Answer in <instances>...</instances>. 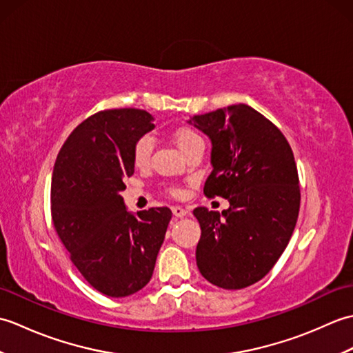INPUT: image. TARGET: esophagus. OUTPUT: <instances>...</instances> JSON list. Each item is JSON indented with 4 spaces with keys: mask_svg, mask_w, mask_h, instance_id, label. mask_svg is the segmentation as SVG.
<instances>
[{
    "mask_svg": "<svg viewBox=\"0 0 353 353\" xmlns=\"http://www.w3.org/2000/svg\"><path fill=\"white\" fill-rule=\"evenodd\" d=\"M172 214H174V216H179V219H182V216H185L186 214H188V211H186V209L182 208V206H174V208H172Z\"/></svg>",
    "mask_w": 353,
    "mask_h": 353,
    "instance_id": "esophagus-1",
    "label": "esophagus"
}]
</instances>
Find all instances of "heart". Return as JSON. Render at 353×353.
<instances>
[{"label":"heart","instance_id":"heart-1","mask_svg":"<svg viewBox=\"0 0 353 353\" xmlns=\"http://www.w3.org/2000/svg\"><path fill=\"white\" fill-rule=\"evenodd\" d=\"M172 139H174L176 145L181 148V152H186V150L191 148L192 145L196 144H203V139H201L200 134L191 129V127H179V129L174 130L172 133ZM152 152H153V139L148 137V134H144L133 145V152H132V157H133V163L137 165L138 168H144L150 162V157H152ZM172 194H177V190H172Z\"/></svg>","mask_w":353,"mask_h":353}]
</instances>
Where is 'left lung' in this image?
<instances>
[{
  "label": "left lung",
  "mask_w": 353,
  "mask_h": 353,
  "mask_svg": "<svg viewBox=\"0 0 353 353\" xmlns=\"http://www.w3.org/2000/svg\"><path fill=\"white\" fill-rule=\"evenodd\" d=\"M212 142L206 197L229 209H194L201 236V276L224 290L261 281L281 258L296 228L301 188L294 154L277 127L247 104H232L190 121Z\"/></svg>",
  "instance_id": "1"
}]
</instances>
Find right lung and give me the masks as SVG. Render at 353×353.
I'll list each match as a JSON object with an SVG mask.
<instances>
[{"label": "right lung", "mask_w": 353, "mask_h": 353, "mask_svg": "<svg viewBox=\"0 0 353 353\" xmlns=\"http://www.w3.org/2000/svg\"><path fill=\"white\" fill-rule=\"evenodd\" d=\"M153 119L141 109L101 110L71 132L52 170L54 229L81 276L109 297L134 294L152 279L171 220L168 208L129 212L119 194L134 171V142Z\"/></svg>", "instance_id": "1"}]
</instances>
